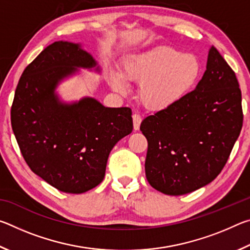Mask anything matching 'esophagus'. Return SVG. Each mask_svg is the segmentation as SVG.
Returning <instances> with one entry per match:
<instances>
[{
  "label": "esophagus",
  "instance_id": "obj_1",
  "mask_svg": "<svg viewBox=\"0 0 250 250\" xmlns=\"http://www.w3.org/2000/svg\"><path fill=\"white\" fill-rule=\"evenodd\" d=\"M132 119H133V129L137 131V130L140 129V125L142 122V117L139 115V113L134 112L133 116H132Z\"/></svg>",
  "mask_w": 250,
  "mask_h": 250
}]
</instances>
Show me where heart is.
Segmentation results:
<instances>
[{
    "instance_id": "1",
    "label": "heart",
    "mask_w": 250,
    "mask_h": 250,
    "mask_svg": "<svg viewBox=\"0 0 250 250\" xmlns=\"http://www.w3.org/2000/svg\"><path fill=\"white\" fill-rule=\"evenodd\" d=\"M201 73V62L195 55L159 46L129 56L120 73L110 71L109 83L115 91L126 94L128 82L140 83L139 95L142 103L151 109H164L189 94Z\"/></svg>"
}]
</instances>
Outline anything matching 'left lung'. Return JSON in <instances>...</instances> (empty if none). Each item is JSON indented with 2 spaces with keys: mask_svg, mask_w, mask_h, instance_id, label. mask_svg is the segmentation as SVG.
I'll use <instances>...</instances> for the list:
<instances>
[{
  "mask_svg": "<svg viewBox=\"0 0 250 250\" xmlns=\"http://www.w3.org/2000/svg\"><path fill=\"white\" fill-rule=\"evenodd\" d=\"M243 118L238 80L211 46L195 89L142 121L147 182L167 195H183L210 183L229 158Z\"/></svg>",
  "mask_w": 250,
  "mask_h": 250,
  "instance_id": "left-lung-1",
  "label": "left lung"
}]
</instances>
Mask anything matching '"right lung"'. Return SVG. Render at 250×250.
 <instances>
[{"instance_id":"right-lung-1","label":"right lung","mask_w":250,"mask_h":250,"mask_svg":"<svg viewBox=\"0 0 250 250\" xmlns=\"http://www.w3.org/2000/svg\"><path fill=\"white\" fill-rule=\"evenodd\" d=\"M78 68L100 71L80 44H50L24 69L11 108L12 129L29 168L71 194L103 182L110 151L133 129L128 107L108 108L90 97L61 101L57 86Z\"/></svg>"}]
</instances>
